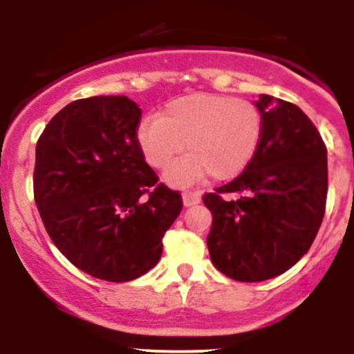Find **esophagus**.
Here are the masks:
<instances>
[{
	"mask_svg": "<svg viewBox=\"0 0 354 354\" xmlns=\"http://www.w3.org/2000/svg\"><path fill=\"white\" fill-rule=\"evenodd\" d=\"M200 202V197L197 192H183V203L185 207H192L195 205V203Z\"/></svg>",
	"mask_w": 354,
	"mask_h": 354,
	"instance_id": "1",
	"label": "esophagus"
}]
</instances>
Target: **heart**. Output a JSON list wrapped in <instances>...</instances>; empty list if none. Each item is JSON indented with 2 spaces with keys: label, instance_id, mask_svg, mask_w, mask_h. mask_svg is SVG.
I'll return each instance as SVG.
<instances>
[{
  "label": "heart",
  "instance_id": "obj_1",
  "mask_svg": "<svg viewBox=\"0 0 354 354\" xmlns=\"http://www.w3.org/2000/svg\"><path fill=\"white\" fill-rule=\"evenodd\" d=\"M263 113L246 99L190 94L173 99L159 118L140 123L137 140L149 166L167 169L171 185H188L210 174L214 180L238 176L262 144Z\"/></svg>",
  "mask_w": 354,
  "mask_h": 354
}]
</instances>
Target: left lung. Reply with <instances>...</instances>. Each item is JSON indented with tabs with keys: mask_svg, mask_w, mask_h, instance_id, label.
<instances>
[{
	"mask_svg": "<svg viewBox=\"0 0 354 354\" xmlns=\"http://www.w3.org/2000/svg\"><path fill=\"white\" fill-rule=\"evenodd\" d=\"M263 137L240 176L202 197L212 212L210 260L224 276L259 283L291 269L326 214L327 147L296 104L262 94Z\"/></svg>",
	"mask_w": 354,
	"mask_h": 354,
	"instance_id": "obj_1",
	"label": "left lung"
}]
</instances>
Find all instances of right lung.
Instances as JSON below:
<instances>
[{
	"label": "right lung",
	"mask_w": 354,
	"mask_h": 354,
	"mask_svg": "<svg viewBox=\"0 0 354 354\" xmlns=\"http://www.w3.org/2000/svg\"><path fill=\"white\" fill-rule=\"evenodd\" d=\"M142 109L127 95H94L53 116L35 147L34 198L59 252L92 277L137 279L162 253L183 209L159 183L137 140Z\"/></svg>",
	"instance_id": "right-lung-1"
}]
</instances>
